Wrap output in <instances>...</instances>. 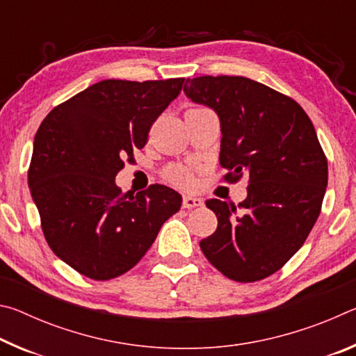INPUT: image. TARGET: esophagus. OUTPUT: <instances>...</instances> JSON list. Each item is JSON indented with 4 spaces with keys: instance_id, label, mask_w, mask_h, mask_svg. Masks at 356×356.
<instances>
[{
    "instance_id": "1",
    "label": "esophagus",
    "mask_w": 356,
    "mask_h": 356,
    "mask_svg": "<svg viewBox=\"0 0 356 356\" xmlns=\"http://www.w3.org/2000/svg\"><path fill=\"white\" fill-rule=\"evenodd\" d=\"M201 206H204V201L201 200V197L190 196V195L184 196V209H195V207H201Z\"/></svg>"
}]
</instances>
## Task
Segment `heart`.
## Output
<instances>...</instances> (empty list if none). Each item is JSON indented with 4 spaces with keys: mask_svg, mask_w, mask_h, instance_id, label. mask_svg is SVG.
<instances>
[{
    "mask_svg": "<svg viewBox=\"0 0 356 356\" xmlns=\"http://www.w3.org/2000/svg\"><path fill=\"white\" fill-rule=\"evenodd\" d=\"M166 176L172 184H177L180 186H191L195 184V172H193V170L188 166H171L170 170L166 171Z\"/></svg>",
    "mask_w": 356,
    "mask_h": 356,
    "instance_id": "obj_1",
    "label": "heart"
}]
</instances>
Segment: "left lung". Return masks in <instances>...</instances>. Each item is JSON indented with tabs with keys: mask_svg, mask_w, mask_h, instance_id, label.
<instances>
[{
	"mask_svg": "<svg viewBox=\"0 0 356 356\" xmlns=\"http://www.w3.org/2000/svg\"><path fill=\"white\" fill-rule=\"evenodd\" d=\"M184 92L218 114L225 180L250 176L238 212L206 201L218 226L201 240L204 256L229 280L267 278L303 246L321 213L328 163L314 125L293 99L245 76L186 78Z\"/></svg>",
	"mask_w": 356,
	"mask_h": 356,
	"instance_id": "1",
	"label": "left lung"
}]
</instances>
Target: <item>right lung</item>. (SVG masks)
<instances>
[{
  "label": "right lung",
  "instance_id": "add662e5",
  "mask_svg": "<svg viewBox=\"0 0 356 356\" xmlns=\"http://www.w3.org/2000/svg\"><path fill=\"white\" fill-rule=\"evenodd\" d=\"M184 81L104 80L42 120L28 185L48 246L78 273L106 281L129 272L182 206L170 186L155 184L129 196L114 179L144 147Z\"/></svg>",
  "mask_w": 356,
  "mask_h": 356
}]
</instances>
